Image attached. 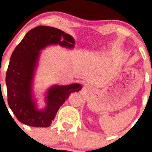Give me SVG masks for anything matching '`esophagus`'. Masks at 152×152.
<instances>
[{"label": "esophagus", "mask_w": 152, "mask_h": 152, "mask_svg": "<svg viewBox=\"0 0 152 152\" xmlns=\"http://www.w3.org/2000/svg\"><path fill=\"white\" fill-rule=\"evenodd\" d=\"M84 90H85V91H88V90H89V87H88V86H85V88H84Z\"/></svg>", "instance_id": "34e87169"}]
</instances>
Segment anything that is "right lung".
I'll return each instance as SVG.
<instances>
[{
	"label": "right lung",
	"instance_id": "obj_1",
	"mask_svg": "<svg viewBox=\"0 0 152 152\" xmlns=\"http://www.w3.org/2000/svg\"><path fill=\"white\" fill-rule=\"evenodd\" d=\"M59 45L72 49L75 40L71 35L53 27L40 26L29 31L17 45L10 58L6 75L8 104L18 120L30 126L48 127L59 107L70 93L79 92L82 85H54L45 93V106L39 110L32 86L40 50L48 45Z\"/></svg>",
	"mask_w": 152,
	"mask_h": 152
}]
</instances>
